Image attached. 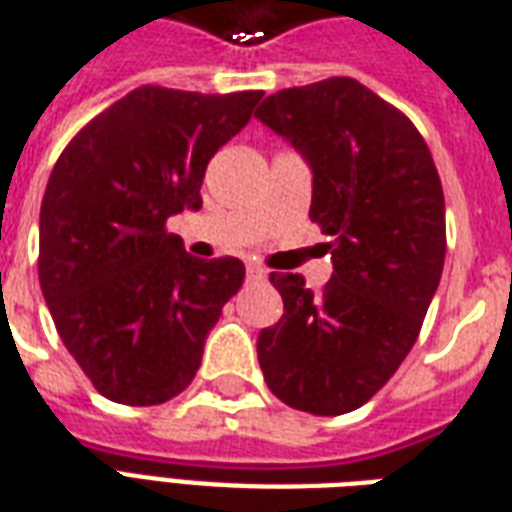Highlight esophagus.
<instances>
[{"label": "esophagus", "mask_w": 512, "mask_h": 512, "mask_svg": "<svg viewBox=\"0 0 512 512\" xmlns=\"http://www.w3.org/2000/svg\"><path fill=\"white\" fill-rule=\"evenodd\" d=\"M246 279H252V282H260V279H266V271L260 266H246Z\"/></svg>", "instance_id": "1"}]
</instances>
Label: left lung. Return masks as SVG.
Returning <instances> with one entry per match:
<instances>
[{"instance_id": "8db88e82", "label": "left lung", "mask_w": 512, "mask_h": 512, "mask_svg": "<svg viewBox=\"0 0 512 512\" xmlns=\"http://www.w3.org/2000/svg\"><path fill=\"white\" fill-rule=\"evenodd\" d=\"M255 117L312 167L310 219L332 235L334 263L318 293L271 274L285 312L257 337L260 370L290 408L348 414L395 376L439 288V172L414 123L348 76L279 90Z\"/></svg>"}]
</instances>
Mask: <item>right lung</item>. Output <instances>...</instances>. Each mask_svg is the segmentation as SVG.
Here are the masks:
<instances>
[{"label":"right lung","mask_w":512,"mask_h":512,"mask_svg":"<svg viewBox=\"0 0 512 512\" xmlns=\"http://www.w3.org/2000/svg\"><path fill=\"white\" fill-rule=\"evenodd\" d=\"M260 98L136 87L73 136L51 169L40 290L65 348L115 403L158 406L180 395L244 285L238 257H191L167 219L200 208L208 161Z\"/></svg>","instance_id":"right-lung-1"}]
</instances>
